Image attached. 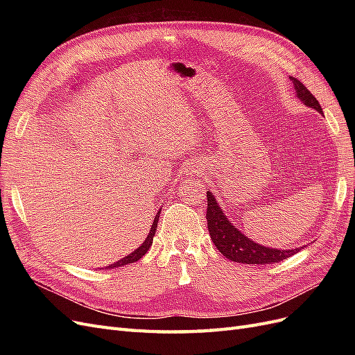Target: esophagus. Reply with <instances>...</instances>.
Listing matches in <instances>:
<instances>
[{
  "instance_id": "obj_1",
  "label": "esophagus",
  "mask_w": 355,
  "mask_h": 355,
  "mask_svg": "<svg viewBox=\"0 0 355 355\" xmlns=\"http://www.w3.org/2000/svg\"><path fill=\"white\" fill-rule=\"evenodd\" d=\"M202 170V164L200 163V161H189V163L185 166V171L187 173H200V171Z\"/></svg>"
}]
</instances>
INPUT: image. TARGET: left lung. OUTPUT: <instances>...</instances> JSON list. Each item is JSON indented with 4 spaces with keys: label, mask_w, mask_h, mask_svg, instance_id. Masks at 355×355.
I'll list each match as a JSON object with an SVG mask.
<instances>
[{
    "label": "left lung",
    "mask_w": 355,
    "mask_h": 355,
    "mask_svg": "<svg viewBox=\"0 0 355 355\" xmlns=\"http://www.w3.org/2000/svg\"><path fill=\"white\" fill-rule=\"evenodd\" d=\"M292 80L296 98L302 102L305 106L315 110L317 112L323 114V110L314 98L311 92L299 80L290 77ZM207 227L211 241L216 245V249L230 261L241 262V263H256V265H265V263H275L282 262L287 257L293 256L300 250L299 249H272V247H266L259 243L252 241L247 235H244L239 228H235L231 220L225 216L222 207L213 192L207 191Z\"/></svg>",
    "instance_id": "8db88e82"
}]
</instances>
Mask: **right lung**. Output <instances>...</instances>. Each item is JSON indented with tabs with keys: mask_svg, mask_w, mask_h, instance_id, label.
I'll use <instances>...</instances> for the list:
<instances>
[{
	"mask_svg": "<svg viewBox=\"0 0 355 355\" xmlns=\"http://www.w3.org/2000/svg\"><path fill=\"white\" fill-rule=\"evenodd\" d=\"M158 218H159V211L155 214L153 227H151V230H149V232H148V237H146V240L142 243V245H141V247H137V249H136L135 252H132L130 254H127L125 257H123V259H120V261H116V262L111 263L108 268H112V270H114V268L123 266V265H127V263H133V262H136V261L141 259V257H142V256L149 250V247L153 245V240H154V235H155V231H157V225H158Z\"/></svg>",
	"mask_w": 355,
	"mask_h": 355,
	"instance_id": "right-lung-1",
	"label": "right lung"
}]
</instances>
